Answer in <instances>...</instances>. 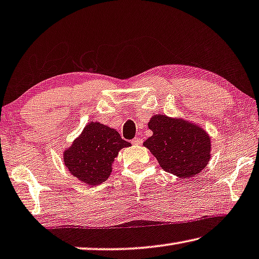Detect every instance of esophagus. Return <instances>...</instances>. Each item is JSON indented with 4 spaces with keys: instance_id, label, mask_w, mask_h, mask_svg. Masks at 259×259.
<instances>
[{
    "instance_id": "1",
    "label": "esophagus",
    "mask_w": 259,
    "mask_h": 259,
    "mask_svg": "<svg viewBox=\"0 0 259 259\" xmlns=\"http://www.w3.org/2000/svg\"><path fill=\"white\" fill-rule=\"evenodd\" d=\"M132 143L135 146H139V145H141V143H142V140H141V139H139V138H135L132 140Z\"/></svg>"
}]
</instances>
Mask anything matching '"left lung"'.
Here are the masks:
<instances>
[{
	"instance_id": "left-lung-1",
	"label": "left lung",
	"mask_w": 259,
	"mask_h": 259,
	"mask_svg": "<svg viewBox=\"0 0 259 259\" xmlns=\"http://www.w3.org/2000/svg\"><path fill=\"white\" fill-rule=\"evenodd\" d=\"M153 135L143 142L163 170L180 178L201 172L210 160V137L201 126L183 118L155 114L148 122Z\"/></svg>"
}]
</instances>
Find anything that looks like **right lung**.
<instances>
[{"label": "right lung", "mask_w": 259, "mask_h": 259, "mask_svg": "<svg viewBox=\"0 0 259 259\" xmlns=\"http://www.w3.org/2000/svg\"><path fill=\"white\" fill-rule=\"evenodd\" d=\"M130 146L114 128L91 121L63 152V163L79 182L95 186L110 177L114 158Z\"/></svg>", "instance_id": "obj_1"}]
</instances>
